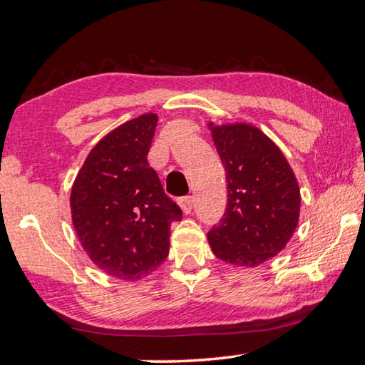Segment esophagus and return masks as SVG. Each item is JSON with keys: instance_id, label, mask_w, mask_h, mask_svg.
<instances>
[{"instance_id": "1", "label": "esophagus", "mask_w": 365, "mask_h": 365, "mask_svg": "<svg viewBox=\"0 0 365 365\" xmlns=\"http://www.w3.org/2000/svg\"><path fill=\"white\" fill-rule=\"evenodd\" d=\"M178 205H180L182 211H183L185 214H190L191 209H193V206H195L193 196H183V197H180V201H178Z\"/></svg>"}]
</instances>
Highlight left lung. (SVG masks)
Segmentation results:
<instances>
[{"label":"left lung","instance_id":"1","mask_svg":"<svg viewBox=\"0 0 365 365\" xmlns=\"http://www.w3.org/2000/svg\"><path fill=\"white\" fill-rule=\"evenodd\" d=\"M227 175V207L207 232L214 255L255 267L280 252L299 219V187L285 156L246 123L212 128Z\"/></svg>","mask_w":365,"mask_h":365}]
</instances>
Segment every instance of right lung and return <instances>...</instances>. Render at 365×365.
<instances>
[{
	"instance_id": "1",
	"label": "right lung",
	"mask_w": 365,
	"mask_h": 365,
	"mask_svg": "<svg viewBox=\"0 0 365 365\" xmlns=\"http://www.w3.org/2000/svg\"><path fill=\"white\" fill-rule=\"evenodd\" d=\"M158 115L108 133L86 156L72 187V220L86 255L120 280L146 277L169 255L170 224L182 220L150 163Z\"/></svg>"
}]
</instances>
